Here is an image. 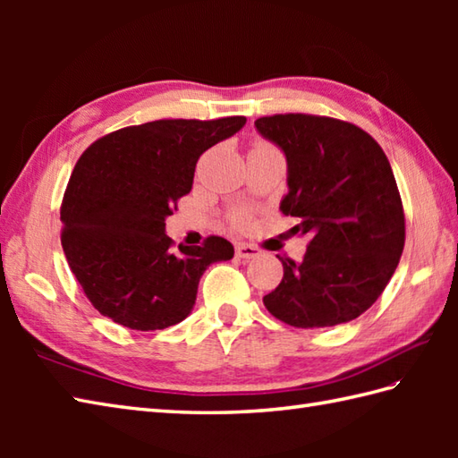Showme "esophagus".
Masks as SVG:
<instances>
[{
	"mask_svg": "<svg viewBox=\"0 0 458 458\" xmlns=\"http://www.w3.org/2000/svg\"><path fill=\"white\" fill-rule=\"evenodd\" d=\"M259 256V250L256 246L251 244H244V242H240V244H236V258L240 259H251Z\"/></svg>",
	"mask_w": 458,
	"mask_h": 458,
	"instance_id": "esophagus-1",
	"label": "esophagus"
}]
</instances>
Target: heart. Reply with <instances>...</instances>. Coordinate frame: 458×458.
I'll list each match as a JSON object with an SVG mask.
<instances>
[{
  "label": "heart",
  "mask_w": 458,
  "mask_h": 458,
  "mask_svg": "<svg viewBox=\"0 0 458 458\" xmlns=\"http://www.w3.org/2000/svg\"><path fill=\"white\" fill-rule=\"evenodd\" d=\"M258 148H266V145H258ZM244 220H246L244 214H238V216L234 218V222H236V224H244Z\"/></svg>",
  "instance_id": "b5f03b06"
}]
</instances>
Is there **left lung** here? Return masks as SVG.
Returning a JSON list of instances; mask_svg holds the SVG:
<instances>
[{"label":"left lung","instance_id":"left-lung-1","mask_svg":"<svg viewBox=\"0 0 458 458\" xmlns=\"http://www.w3.org/2000/svg\"><path fill=\"white\" fill-rule=\"evenodd\" d=\"M254 125L285 155L279 210L310 238L301 261L279 258L284 279L264 297L266 309L297 328L354 320L390 284L405 244L390 161L372 135L340 120L279 114Z\"/></svg>","mask_w":458,"mask_h":458}]
</instances>
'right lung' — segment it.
Here are the masks:
<instances>
[{
  "label": "right lung",
  "instance_id": "obj_1",
  "mask_svg": "<svg viewBox=\"0 0 458 458\" xmlns=\"http://www.w3.org/2000/svg\"><path fill=\"white\" fill-rule=\"evenodd\" d=\"M246 118L157 120L94 141L76 163L61 222L68 267L98 313L131 330H161L192 313L199 281L234 246L210 236L173 250L165 220L192 187L194 167Z\"/></svg>",
  "mask_w": 458,
  "mask_h": 458
}]
</instances>
